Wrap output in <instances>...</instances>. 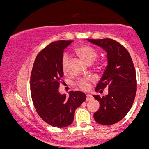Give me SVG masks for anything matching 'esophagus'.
I'll return each instance as SVG.
<instances>
[{
  "instance_id": "esophagus-1",
  "label": "esophagus",
  "mask_w": 149,
  "mask_h": 149,
  "mask_svg": "<svg viewBox=\"0 0 149 149\" xmlns=\"http://www.w3.org/2000/svg\"><path fill=\"white\" fill-rule=\"evenodd\" d=\"M86 97H87V98H86V101H87V102H88V101L92 100V99H93V97H92V95H87Z\"/></svg>"
}]
</instances>
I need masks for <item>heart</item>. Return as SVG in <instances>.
Here are the masks:
<instances>
[{"mask_svg": "<svg viewBox=\"0 0 149 149\" xmlns=\"http://www.w3.org/2000/svg\"><path fill=\"white\" fill-rule=\"evenodd\" d=\"M75 52L79 57L84 60L87 64H91L95 61L97 57V52L95 49L88 45H81L75 49ZM70 56L67 54H64L62 56L61 61V69L64 73H67L69 71V65L70 61ZM95 80L93 77L88 76L85 78H80L77 81L76 85L83 90H88L90 88V83Z\"/></svg>", "mask_w": 149, "mask_h": 149, "instance_id": "obj_1", "label": "heart"}]
</instances>
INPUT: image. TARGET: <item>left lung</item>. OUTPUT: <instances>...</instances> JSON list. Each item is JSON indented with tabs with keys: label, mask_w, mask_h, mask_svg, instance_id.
Returning a JSON list of instances; mask_svg holds the SVG:
<instances>
[{
	"label": "left lung",
	"mask_w": 149,
	"mask_h": 149,
	"mask_svg": "<svg viewBox=\"0 0 149 149\" xmlns=\"http://www.w3.org/2000/svg\"><path fill=\"white\" fill-rule=\"evenodd\" d=\"M107 52L108 66L96 87L97 92L109 89L107 96L94 95L100 107L94 113L97 123L111 125L119 122L130 110L136 92V71L130 54L118 42L110 38L88 39Z\"/></svg>",
	"instance_id": "1"
}]
</instances>
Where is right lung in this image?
<instances>
[{
    "instance_id": "add662e5",
    "label": "right lung",
    "mask_w": 149,
    "mask_h": 149,
    "mask_svg": "<svg viewBox=\"0 0 149 149\" xmlns=\"http://www.w3.org/2000/svg\"><path fill=\"white\" fill-rule=\"evenodd\" d=\"M72 42L58 40L46 46L38 54L31 74V99L36 112L45 123L58 128L72 123L75 111L86 100L82 92L71 91L67 98L58 90L64 76L63 53Z\"/></svg>"
}]
</instances>
